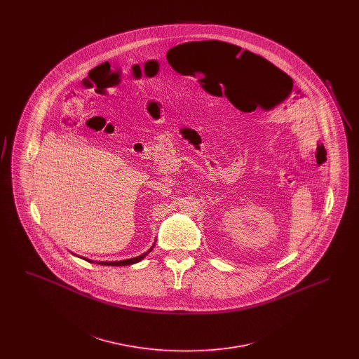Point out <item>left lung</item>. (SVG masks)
I'll return each mask as SVG.
<instances>
[{
  "mask_svg": "<svg viewBox=\"0 0 359 359\" xmlns=\"http://www.w3.org/2000/svg\"><path fill=\"white\" fill-rule=\"evenodd\" d=\"M261 59H262V57H261ZM266 62H268V60H266Z\"/></svg>",
  "mask_w": 359,
  "mask_h": 359,
  "instance_id": "8db88e82",
  "label": "left lung"
}]
</instances>
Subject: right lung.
I'll use <instances>...</instances> for the list:
<instances>
[{"mask_svg":"<svg viewBox=\"0 0 359 359\" xmlns=\"http://www.w3.org/2000/svg\"><path fill=\"white\" fill-rule=\"evenodd\" d=\"M152 249H154V246L147 252V253H144V255H141V256L135 257V258H129V259H122V261H110V262H98L100 265H107V266H125V265H132V264H136L138 261H141V259H144L148 253H151L152 252ZM88 262H93L91 259H87Z\"/></svg>","mask_w":359,"mask_h":359,"instance_id":"obj_1","label":"right lung"}]
</instances>
